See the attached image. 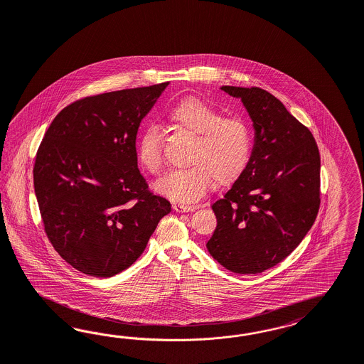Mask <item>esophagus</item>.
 <instances>
[{
	"mask_svg": "<svg viewBox=\"0 0 364 364\" xmlns=\"http://www.w3.org/2000/svg\"><path fill=\"white\" fill-rule=\"evenodd\" d=\"M172 208L176 210V212H191V210H195L198 207L196 205H184V204H180V203H173Z\"/></svg>",
	"mask_w": 364,
	"mask_h": 364,
	"instance_id": "34e87169",
	"label": "esophagus"
}]
</instances>
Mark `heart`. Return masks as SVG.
Listing matches in <instances>:
<instances>
[{"mask_svg": "<svg viewBox=\"0 0 364 364\" xmlns=\"http://www.w3.org/2000/svg\"><path fill=\"white\" fill-rule=\"evenodd\" d=\"M173 127L195 136L184 169H175L160 177L154 189L180 203H195L203 198L215 181L230 186L248 166L254 136L248 122L240 117H224L220 110L203 100H180L166 113ZM140 164L151 173L163 166L161 132L149 125L137 143Z\"/></svg>", "mask_w": 364, "mask_h": 364, "instance_id": "b5f03b06", "label": "heart"}]
</instances>
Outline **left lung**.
Segmentation results:
<instances>
[{
  "label": "left lung",
  "instance_id": "obj_1",
  "mask_svg": "<svg viewBox=\"0 0 364 364\" xmlns=\"http://www.w3.org/2000/svg\"><path fill=\"white\" fill-rule=\"evenodd\" d=\"M242 100L254 125L247 168L212 204L218 225L210 256L235 274H260L304 239L320 205V154L309 128L262 88L224 85Z\"/></svg>",
  "mask_w": 364,
  "mask_h": 364
}]
</instances>
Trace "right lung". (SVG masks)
Listing matches in <instances>:
<instances>
[{
	"instance_id": "add662e5",
	"label": "right lung",
	"mask_w": 364,
	"mask_h": 364,
	"mask_svg": "<svg viewBox=\"0 0 364 364\" xmlns=\"http://www.w3.org/2000/svg\"><path fill=\"white\" fill-rule=\"evenodd\" d=\"M169 82L78 100L55 117L36 156L34 192L55 251L110 277L143 254L171 203L148 191L136 136Z\"/></svg>"
}]
</instances>
